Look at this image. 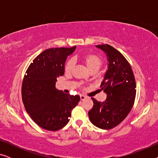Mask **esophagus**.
Listing matches in <instances>:
<instances>
[{
    "label": "esophagus",
    "instance_id": "esophagus-1",
    "mask_svg": "<svg viewBox=\"0 0 158 158\" xmlns=\"http://www.w3.org/2000/svg\"><path fill=\"white\" fill-rule=\"evenodd\" d=\"M80 98H81V101H83V100H85L86 97L85 96H83V95H81V96H80Z\"/></svg>",
    "mask_w": 158,
    "mask_h": 158
}]
</instances>
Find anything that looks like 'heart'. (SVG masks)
<instances>
[{"label":"heart","instance_id":"1","mask_svg":"<svg viewBox=\"0 0 158 158\" xmlns=\"http://www.w3.org/2000/svg\"><path fill=\"white\" fill-rule=\"evenodd\" d=\"M83 61L87 68L91 73H96L103 64V59L100 55L96 53H88L81 57ZM75 66V61L73 59H70L65 62L64 66V71L66 75H70L73 73Z\"/></svg>","mask_w":158,"mask_h":158}]
</instances>
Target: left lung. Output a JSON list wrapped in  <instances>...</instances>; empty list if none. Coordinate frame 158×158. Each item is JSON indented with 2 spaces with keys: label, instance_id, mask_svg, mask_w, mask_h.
Wrapping results in <instances>:
<instances>
[{
  "label": "left lung",
  "instance_id": "8db88e82",
  "mask_svg": "<svg viewBox=\"0 0 158 158\" xmlns=\"http://www.w3.org/2000/svg\"><path fill=\"white\" fill-rule=\"evenodd\" d=\"M106 53L109 68L101 84L107 94L104 102L91 98L94 106L88 111L90 122L103 129L119 124L132 109L136 96V82L132 69L120 52L109 44L96 46Z\"/></svg>",
  "mask_w": 158,
  "mask_h": 158
}]
</instances>
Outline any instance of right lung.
Segmentation results:
<instances>
[{
	"label": "right lung",
	"instance_id": "obj_1",
	"mask_svg": "<svg viewBox=\"0 0 158 158\" xmlns=\"http://www.w3.org/2000/svg\"><path fill=\"white\" fill-rule=\"evenodd\" d=\"M75 48L46 49L26 71L21 88L23 105L32 120L47 130L57 131L65 126L81 99L77 95L66 94L55 88L57 78L64 75L67 57Z\"/></svg>",
	"mask_w": 158,
	"mask_h": 158
}]
</instances>
